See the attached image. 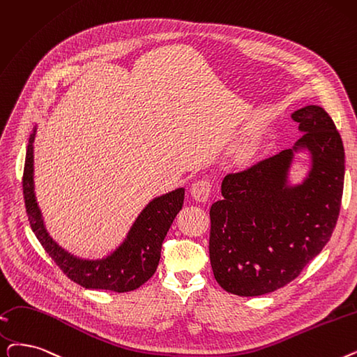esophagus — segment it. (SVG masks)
<instances>
[{
	"instance_id": "34e87169",
	"label": "esophagus",
	"mask_w": 357,
	"mask_h": 357,
	"mask_svg": "<svg viewBox=\"0 0 357 357\" xmlns=\"http://www.w3.org/2000/svg\"><path fill=\"white\" fill-rule=\"evenodd\" d=\"M211 192V182L207 178L195 181L191 187V194L197 201H207Z\"/></svg>"
}]
</instances>
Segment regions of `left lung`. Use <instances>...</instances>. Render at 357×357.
Returning <instances> with one entry per match:
<instances>
[{
    "label": "left lung",
    "mask_w": 357,
    "mask_h": 357,
    "mask_svg": "<svg viewBox=\"0 0 357 357\" xmlns=\"http://www.w3.org/2000/svg\"><path fill=\"white\" fill-rule=\"evenodd\" d=\"M313 167L287 188L292 150H283L222 182L210 208V261L215 282L238 296H259L296 278L330 241L342 207L344 147L331 116L305 106L291 115Z\"/></svg>",
    "instance_id": "obj_1"
}]
</instances>
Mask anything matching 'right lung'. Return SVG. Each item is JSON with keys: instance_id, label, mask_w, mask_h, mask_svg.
<instances>
[{"instance_id": "obj_1", "label": "right lung", "mask_w": 357, "mask_h": 357, "mask_svg": "<svg viewBox=\"0 0 357 357\" xmlns=\"http://www.w3.org/2000/svg\"><path fill=\"white\" fill-rule=\"evenodd\" d=\"M33 142L35 134L29 138L22 183L29 223L43 250L70 280L86 289L123 293L144 284L159 266L162 243L183 206L185 190L179 188L153 199L138 215L126 242L111 257L99 261L74 258L59 248L43 227L33 192Z\"/></svg>"}]
</instances>
